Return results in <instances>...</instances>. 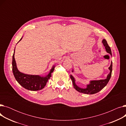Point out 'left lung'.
<instances>
[{"instance_id": "8db88e82", "label": "left lung", "mask_w": 126, "mask_h": 126, "mask_svg": "<svg viewBox=\"0 0 126 126\" xmlns=\"http://www.w3.org/2000/svg\"><path fill=\"white\" fill-rule=\"evenodd\" d=\"M104 46H105L106 50L112 56L111 50L110 47L109 46L106 40L105 39H103L102 41ZM110 70V73L107 75V77L106 79L100 80H92L90 81V83L87 85V87L86 88H81L79 87L76 85L75 79L72 75H70V79L72 80V82L73 83L74 88L81 93L88 94H93L97 93V92L101 91L103 88H104L108 84L110 79L111 76L112 71V62H111L110 67L108 68ZM72 72H74V70L72 69Z\"/></svg>"}]
</instances>
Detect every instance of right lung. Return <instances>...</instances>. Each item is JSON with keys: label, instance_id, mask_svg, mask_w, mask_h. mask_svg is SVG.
Instances as JSON below:
<instances>
[{"label": "right lung", "instance_id": "add662e5", "mask_svg": "<svg viewBox=\"0 0 126 126\" xmlns=\"http://www.w3.org/2000/svg\"><path fill=\"white\" fill-rule=\"evenodd\" d=\"M22 38V37L20 39L19 42L21 40ZM14 55L15 50L14 54L13 55L12 70L13 75H14L15 78L18 83L21 85L23 87L29 90L37 91L42 89L45 86L48 80H49L50 78L51 77V73L53 72L55 69V65L52 67L49 74L45 77H41L39 75L25 74L18 70L17 67Z\"/></svg>", "mask_w": 126, "mask_h": 126}]
</instances>
